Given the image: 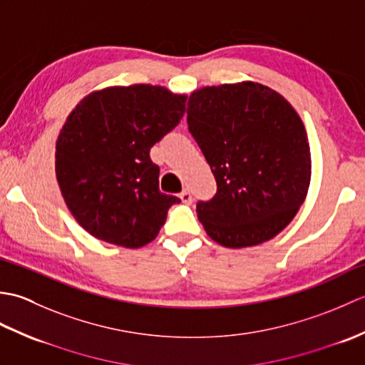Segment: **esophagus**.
<instances>
[{"label": "esophagus", "mask_w": 365, "mask_h": 365, "mask_svg": "<svg viewBox=\"0 0 365 365\" xmlns=\"http://www.w3.org/2000/svg\"><path fill=\"white\" fill-rule=\"evenodd\" d=\"M178 197H180V200H182L183 204H191L192 202V195H191L188 190H183Z\"/></svg>", "instance_id": "34e87169"}]
</instances>
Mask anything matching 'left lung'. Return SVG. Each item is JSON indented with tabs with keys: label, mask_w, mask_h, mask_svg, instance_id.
<instances>
[{
	"label": "left lung",
	"mask_w": 365,
	"mask_h": 365,
	"mask_svg": "<svg viewBox=\"0 0 365 365\" xmlns=\"http://www.w3.org/2000/svg\"><path fill=\"white\" fill-rule=\"evenodd\" d=\"M188 128L218 183L197 218L221 246L240 250L289 226L311 185V147L289 100L255 81L191 92Z\"/></svg>",
	"instance_id": "left-lung-1"
}]
</instances>
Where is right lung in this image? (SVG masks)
Masks as SVG:
<instances>
[{
  "mask_svg": "<svg viewBox=\"0 0 365 365\" xmlns=\"http://www.w3.org/2000/svg\"><path fill=\"white\" fill-rule=\"evenodd\" d=\"M185 102L163 86H108L67 115L54 170L68 212L92 237L128 250L157 238L180 199L160 191L149 152L180 122Z\"/></svg>",
  "mask_w": 365,
  "mask_h": 365,
  "instance_id": "obj_1",
  "label": "right lung"
}]
</instances>
